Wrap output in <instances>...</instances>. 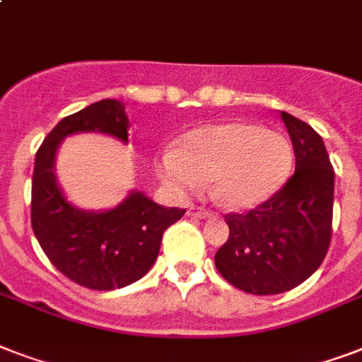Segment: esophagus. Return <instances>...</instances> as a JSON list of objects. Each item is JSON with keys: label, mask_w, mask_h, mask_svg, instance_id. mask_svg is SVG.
Returning a JSON list of instances; mask_svg holds the SVG:
<instances>
[{"label": "esophagus", "mask_w": 362, "mask_h": 362, "mask_svg": "<svg viewBox=\"0 0 362 362\" xmlns=\"http://www.w3.org/2000/svg\"><path fill=\"white\" fill-rule=\"evenodd\" d=\"M187 214L193 216V218H199V220H204V218H212V212L209 209H204V206H197V204H192L189 210H187Z\"/></svg>", "instance_id": "obj_1"}]
</instances>
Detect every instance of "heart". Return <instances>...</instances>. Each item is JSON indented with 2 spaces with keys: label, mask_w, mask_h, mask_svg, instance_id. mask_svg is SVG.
Masks as SVG:
<instances>
[{
  "label": "heart",
  "mask_w": 362,
  "mask_h": 362,
  "mask_svg": "<svg viewBox=\"0 0 362 362\" xmlns=\"http://www.w3.org/2000/svg\"><path fill=\"white\" fill-rule=\"evenodd\" d=\"M291 142L278 131L247 122L210 124L189 131L178 150L159 158L161 180L176 193H189L212 180V192L229 209L264 203L291 175Z\"/></svg>",
  "instance_id": "obj_1"
}]
</instances>
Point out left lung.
Listing matches in <instances>:
<instances>
[{
    "instance_id": "left-lung-1",
    "label": "left lung",
    "mask_w": 362,
    "mask_h": 362,
    "mask_svg": "<svg viewBox=\"0 0 362 362\" xmlns=\"http://www.w3.org/2000/svg\"><path fill=\"white\" fill-rule=\"evenodd\" d=\"M295 152V173L246 214H226L229 238L216 252V269L252 295H278L320 269L332 237L334 169L320 133L281 112Z\"/></svg>"
}]
</instances>
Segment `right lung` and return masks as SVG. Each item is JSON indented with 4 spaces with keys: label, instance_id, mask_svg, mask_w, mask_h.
<instances>
[{
    "label": "right lung",
    "instance_id": "add662e5",
    "mask_svg": "<svg viewBox=\"0 0 362 362\" xmlns=\"http://www.w3.org/2000/svg\"><path fill=\"white\" fill-rule=\"evenodd\" d=\"M129 120L124 105L103 99L65 116L35 153L31 178V227L50 263L78 286L110 291L141 280L158 259L167 227L186 209L161 206L133 192L107 212H84L67 203L54 176L59 142L71 133L99 131L127 141Z\"/></svg>",
    "mask_w": 362,
    "mask_h": 362
}]
</instances>
